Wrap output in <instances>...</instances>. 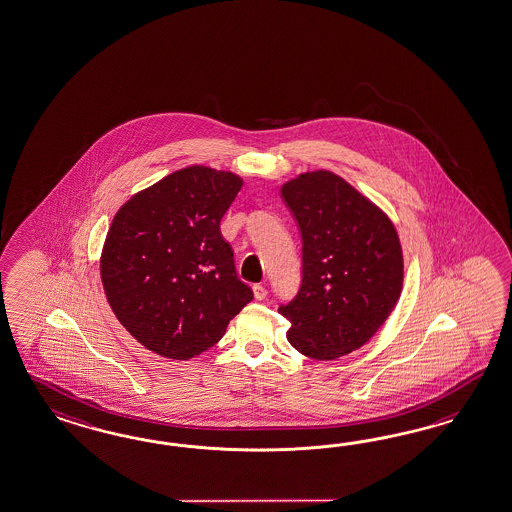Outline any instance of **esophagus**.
<instances>
[{
	"label": "esophagus",
	"mask_w": 512,
	"mask_h": 512,
	"mask_svg": "<svg viewBox=\"0 0 512 512\" xmlns=\"http://www.w3.org/2000/svg\"><path fill=\"white\" fill-rule=\"evenodd\" d=\"M252 291H254V297H256V301H263V299L267 297V288L262 286V284H256V286L252 288Z\"/></svg>",
	"instance_id": "obj_1"
}]
</instances>
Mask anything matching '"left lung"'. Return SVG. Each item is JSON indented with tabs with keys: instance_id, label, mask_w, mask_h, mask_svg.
I'll return each mask as SVG.
<instances>
[{
	"instance_id": "obj_1",
	"label": "left lung",
	"mask_w": 512,
	"mask_h": 512,
	"mask_svg": "<svg viewBox=\"0 0 512 512\" xmlns=\"http://www.w3.org/2000/svg\"><path fill=\"white\" fill-rule=\"evenodd\" d=\"M302 241L297 295L278 312L299 353L334 360L362 347L392 314L403 254L390 219L340 176L306 172L282 187Z\"/></svg>"
}]
</instances>
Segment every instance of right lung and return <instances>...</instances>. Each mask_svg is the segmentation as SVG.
Segmentation results:
<instances>
[{
    "label": "right lung",
    "instance_id": "add662e5",
    "mask_svg": "<svg viewBox=\"0 0 512 512\" xmlns=\"http://www.w3.org/2000/svg\"><path fill=\"white\" fill-rule=\"evenodd\" d=\"M241 185L232 172L195 165L137 193L115 215L100 262L105 297L146 349L174 360L204 353L254 299L221 236Z\"/></svg>",
    "mask_w": 512,
    "mask_h": 512
}]
</instances>
